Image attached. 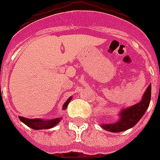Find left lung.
<instances>
[{"label":"left lung","instance_id":"left-lung-1","mask_svg":"<svg viewBox=\"0 0 160 160\" xmlns=\"http://www.w3.org/2000/svg\"><path fill=\"white\" fill-rule=\"evenodd\" d=\"M151 99V84L148 86L140 102L126 109H122L119 113V119L114 124H101L107 131L117 133L130 129L139 121L149 105Z\"/></svg>","mask_w":160,"mask_h":160}]
</instances>
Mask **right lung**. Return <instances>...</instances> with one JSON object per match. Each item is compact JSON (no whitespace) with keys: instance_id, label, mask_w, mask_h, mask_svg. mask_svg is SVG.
Listing matches in <instances>:
<instances>
[{"instance_id":"1","label":"right lung","mask_w":160,"mask_h":160,"mask_svg":"<svg viewBox=\"0 0 160 160\" xmlns=\"http://www.w3.org/2000/svg\"><path fill=\"white\" fill-rule=\"evenodd\" d=\"M72 97H70L63 105V109L65 110L67 108L69 103L71 100ZM19 119L24 124H26L27 126L33 129H48L51 128H53L61 120V117L56 118V119H52L50 120H44L42 119H27L25 117L19 116Z\"/></svg>"}]
</instances>
